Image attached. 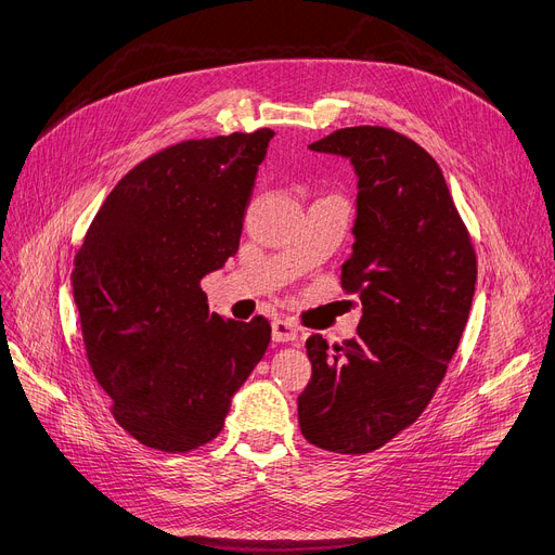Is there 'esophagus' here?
Instances as JSON below:
<instances>
[{"label":"esophagus","instance_id":"esophagus-1","mask_svg":"<svg viewBox=\"0 0 555 555\" xmlns=\"http://www.w3.org/2000/svg\"><path fill=\"white\" fill-rule=\"evenodd\" d=\"M297 336H299V332H297V326L293 322L281 320V318L272 322V340L293 343V340H297Z\"/></svg>","mask_w":555,"mask_h":555}]
</instances>
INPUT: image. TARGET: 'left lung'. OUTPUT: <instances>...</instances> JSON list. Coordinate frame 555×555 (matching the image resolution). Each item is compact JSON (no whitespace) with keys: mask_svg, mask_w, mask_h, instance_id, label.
<instances>
[{"mask_svg":"<svg viewBox=\"0 0 555 555\" xmlns=\"http://www.w3.org/2000/svg\"><path fill=\"white\" fill-rule=\"evenodd\" d=\"M359 178L343 288L359 293L357 336L306 340L313 375L297 398L306 441L363 455L412 425L453 359L476 295V251L439 164L388 128H343L309 146Z\"/></svg>","mask_w":555,"mask_h":555,"instance_id":"obj_1","label":"left lung"}]
</instances>
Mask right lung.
<instances>
[{"instance_id":"obj_1","label":"right lung","mask_w":555,"mask_h":555,"mask_svg":"<svg viewBox=\"0 0 555 555\" xmlns=\"http://www.w3.org/2000/svg\"><path fill=\"white\" fill-rule=\"evenodd\" d=\"M272 130L192 139L143 159L102 203L73 270L91 371L139 443L212 441L270 345L264 318L208 311L201 279L237 254Z\"/></svg>"}]
</instances>
